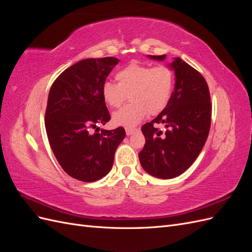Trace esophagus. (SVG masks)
Masks as SVG:
<instances>
[{
	"instance_id": "1",
	"label": "esophagus",
	"mask_w": 252,
	"mask_h": 252,
	"mask_svg": "<svg viewBox=\"0 0 252 252\" xmlns=\"http://www.w3.org/2000/svg\"><path fill=\"white\" fill-rule=\"evenodd\" d=\"M135 131H136L135 128H126V134L127 135H131Z\"/></svg>"
}]
</instances>
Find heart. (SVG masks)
Here are the masks:
<instances>
[{"label": "heart", "mask_w": 252, "mask_h": 252, "mask_svg": "<svg viewBox=\"0 0 252 252\" xmlns=\"http://www.w3.org/2000/svg\"><path fill=\"white\" fill-rule=\"evenodd\" d=\"M116 79L118 84H103L105 103L118 108L126 101L127 95L131 103L112 114L114 125L134 127L147 113L156 116L164 110L171 97L173 72L167 66L130 63L116 74Z\"/></svg>", "instance_id": "b5f03b06"}]
</instances>
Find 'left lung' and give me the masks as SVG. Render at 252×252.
<instances>
[{
    "label": "left lung",
    "mask_w": 252,
    "mask_h": 252,
    "mask_svg": "<svg viewBox=\"0 0 252 252\" xmlns=\"http://www.w3.org/2000/svg\"><path fill=\"white\" fill-rule=\"evenodd\" d=\"M163 61L166 56H148ZM174 70V91L164 110L142 126L145 145L139 154L144 170L158 179H173L195 161L208 138L211 103L203 75L180 58L168 65ZM164 124L163 134L156 128Z\"/></svg>",
    "instance_id": "1"
}]
</instances>
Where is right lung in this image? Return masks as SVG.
<instances>
[{"label": "right lung", "mask_w": 252, "mask_h": 252, "mask_svg": "<svg viewBox=\"0 0 252 252\" xmlns=\"http://www.w3.org/2000/svg\"><path fill=\"white\" fill-rule=\"evenodd\" d=\"M118 63L112 57L82 60L61 73L49 90L45 127L50 147L64 171L79 181L104 178L126 135L123 127L91 133L110 120L102 87Z\"/></svg>", "instance_id": "obj_1"}]
</instances>
